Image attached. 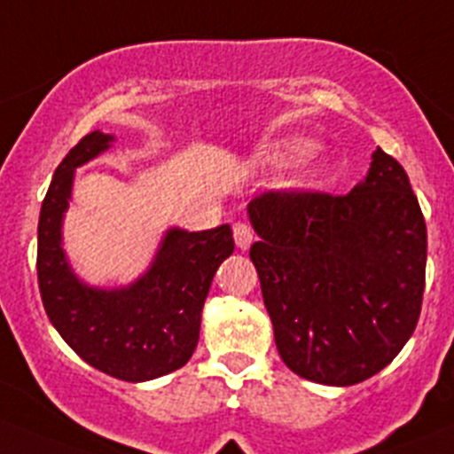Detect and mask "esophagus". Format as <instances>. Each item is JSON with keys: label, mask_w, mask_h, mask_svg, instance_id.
<instances>
[{"label": "esophagus", "mask_w": 454, "mask_h": 454, "mask_svg": "<svg viewBox=\"0 0 454 454\" xmlns=\"http://www.w3.org/2000/svg\"><path fill=\"white\" fill-rule=\"evenodd\" d=\"M254 230L249 224L245 223H236L234 224V240H236V247L239 249H249V245L254 243Z\"/></svg>", "instance_id": "esophagus-1"}]
</instances>
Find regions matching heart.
I'll return each mask as SVG.
<instances>
[{
    "label": "heart",
    "mask_w": 454,
    "mask_h": 454,
    "mask_svg": "<svg viewBox=\"0 0 454 454\" xmlns=\"http://www.w3.org/2000/svg\"><path fill=\"white\" fill-rule=\"evenodd\" d=\"M317 153V145L312 140H280L262 151V162L270 167H287L308 160Z\"/></svg>",
    "instance_id": "b5f03b06"
}]
</instances>
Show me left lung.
I'll list each match as a JSON object with an SVG mask.
<instances>
[{
    "label": "left lung",
    "instance_id": "8db88e82",
    "mask_svg": "<svg viewBox=\"0 0 454 454\" xmlns=\"http://www.w3.org/2000/svg\"><path fill=\"white\" fill-rule=\"evenodd\" d=\"M247 211L285 365L323 386L381 372L412 336L426 287V220L403 167L377 149L349 193L265 192Z\"/></svg>",
    "mask_w": 454,
    "mask_h": 454
}]
</instances>
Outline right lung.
Masks as SVG:
<instances>
[{"instance_id": "1", "label": "right lung", "mask_w": 454, "mask_h": 454, "mask_svg": "<svg viewBox=\"0 0 454 454\" xmlns=\"http://www.w3.org/2000/svg\"><path fill=\"white\" fill-rule=\"evenodd\" d=\"M114 136L82 137L55 169L37 224V283L55 330L77 356L122 381H151L183 368L200 334V314L220 262L234 252L230 224L169 230L149 271L129 287H89L62 249V218L77 167L109 149Z\"/></svg>"}]
</instances>
